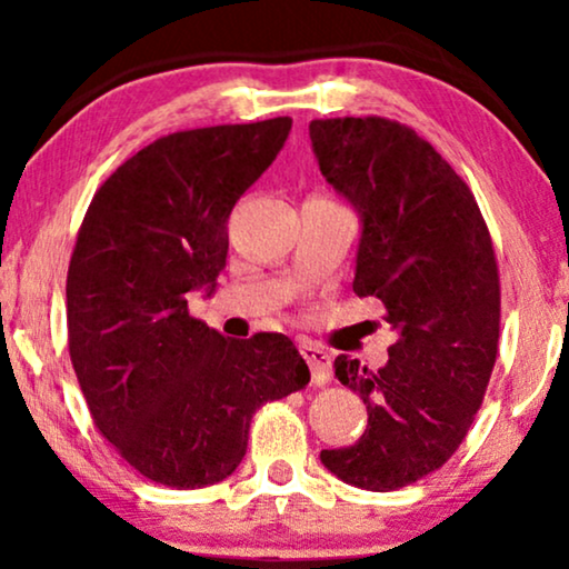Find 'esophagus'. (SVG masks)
Instances as JSON below:
<instances>
[{"label": "esophagus", "instance_id": "obj_1", "mask_svg": "<svg viewBox=\"0 0 569 569\" xmlns=\"http://www.w3.org/2000/svg\"><path fill=\"white\" fill-rule=\"evenodd\" d=\"M302 360L310 365V376H313L316 386H326L331 380V355L316 345L300 347Z\"/></svg>", "mask_w": 569, "mask_h": 569}]
</instances>
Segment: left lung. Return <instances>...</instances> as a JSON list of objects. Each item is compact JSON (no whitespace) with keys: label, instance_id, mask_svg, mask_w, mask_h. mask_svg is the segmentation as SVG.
Returning <instances> with one entry per match:
<instances>
[{"label":"left lung","instance_id":"8db88e82","mask_svg":"<svg viewBox=\"0 0 569 569\" xmlns=\"http://www.w3.org/2000/svg\"><path fill=\"white\" fill-rule=\"evenodd\" d=\"M326 181L362 222L352 290L399 333L388 362L333 360L368 409L355 446L321 450L341 481L391 492L438 471L485 399L500 339V274L477 199L430 142L399 121H310Z\"/></svg>","mask_w":569,"mask_h":569}]
</instances>
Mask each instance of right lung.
Returning a JSON list of instances; mask_svg holds the SVG:
<instances>
[{"label":"right lung","instance_id":"obj_1","mask_svg":"<svg viewBox=\"0 0 569 569\" xmlns=\"http://www.w3.org/2000/svg\"><path fill=\"white\" fill-rule=\"evenodd\" d=\"M290 116L154 139L92 197L67 274L69 357L92 422L154 485L209 487L243 461L256 409L308 386L284 333L228 339L189 313L228 259V217Z\"/></svg>","mask_w":569,"mask_h":569}]
</instances>
